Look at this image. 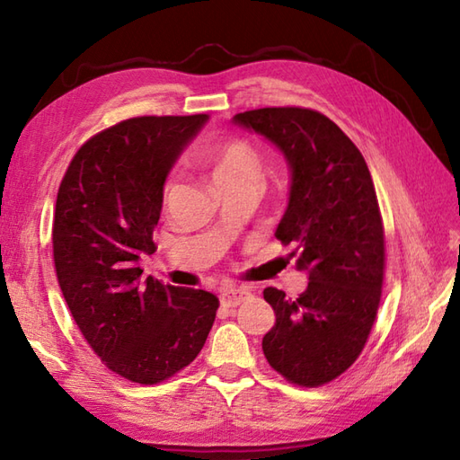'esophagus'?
I'll list each match as a JSON object with an SVG mask.
<instances>
[{
    "mask_svg": "<svg viewBox=\"0 0 460 460\" xmlns=\"http://www.w3.org/2000/svg\"><path fill=\"white\" fill-rule=\"evenodd\" d=\"M247 298H251V290L247 287H223L219 290V300L223 306H237Z\"/></svg>",
    "mask_w": 460,
    "mask_h": 460,
    "instance_id": "1",
    "label": "esophagus"
}]
</instances>
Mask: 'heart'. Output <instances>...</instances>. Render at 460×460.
I'll list each match as a JSON object with an SVG mask.
<instances>
[{"mask_svg":"<svg viewBox=\"0 0 460 460\" xmlns=\"http://www.w3.org/2000/svg\"><path fill=\"white\" fill-rule=\"evenodd\" d=\"M203 165L215 185L227 181H259L261 158L245 140L231 138L215 144L203 154Z\"/></svg>","mask_w":460,"mask_h":460,"instance_id":"b5f03b06","label":"heart"}]
</instances>
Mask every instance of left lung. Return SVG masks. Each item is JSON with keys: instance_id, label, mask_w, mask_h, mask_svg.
Wrapping results in <instances>:
<instances>
[{"instance_id": "obj_1", "label": "left lung", "mask_w": 460, "mask_h": 460, "mask_svg": "<svg viewBox=\"0 0 460 460\" xmlns=\"http://www.w3.org/2000/svg\"><path fill=\"white\" fill-rule=\"evenodd\" d=\"M285 155L288 205L275 237L292 245L306 290L287 298L265 288L277 322L262 351L292 384H328L361 354L384 285V225L364 155L324 114L308 109H259L233 116Z\"/></svg>"}]
</instances>
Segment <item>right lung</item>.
<instances>
[{"instance_id":"right-lung-1","label":"right lung","mask_w":460,"mask_h":460,"mask_svg":"<svg viewBox=\"0 0 460 460\" xmlns=\"http://www.w3.org/2000/svg\"><path fill=\"white\" fill-rule=\"evenodd\" d=\"M208 114L140 116L81 146L57 193L53 259L84 340L109 369L160 384L198 358L219 300L208 290L142 279L164 185Z\"/></svg>"}]
</instances>
